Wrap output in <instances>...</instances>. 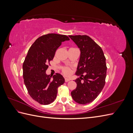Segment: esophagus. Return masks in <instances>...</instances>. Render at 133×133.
Returning <instances> with one entry per match:
<instances>
[{
	"label": "esophagus",
	"mask_w": 133,
	"mask_h": 133,
	"mask_svg": "<svg viewBox=\"0 0 133 133\" xmlns=\"http://www.w3.org/2000/svg\"><path fill=\"white\" fill-rule=\"evenodd\" d=\"M70 79H69V78H65V82H68L69 81H70Z\"/></svg>",
	"instance_id": "esophagus-1"
}]
</instances>
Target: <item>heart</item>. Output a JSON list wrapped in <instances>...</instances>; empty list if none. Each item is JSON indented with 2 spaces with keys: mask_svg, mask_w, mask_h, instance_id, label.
<instances>
[{
  "mask_svg": "<svg viewBox=\"0 0 133 133\" xmlns=\"http://www.w3.org/2000/svg\"><path fill=\"white\" fill-rule=\"evenodd\" d=\"M62 71L65 75H68L71 73V69L68 67H64L62 69Z\"/></svg>",
  "mask_w": 133,
  "mask_h": 133,
  "instance_id": "1",
  "label": "heart"
}]
</instances>
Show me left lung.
Wrapping results in <instances>:
<instances>
[{
  "label": "left lung",
  "instance_id": "1",
  "mask_svg": "<svg viewBox=\"0 0 133 133\" xmlns=\"http://www.w3.org/2000/svg\"><path fill=\"white\" fill-rule=\"evenodd\" d=\"M80 50V57L75 74L77 85L71 92L75 102L87 104L94 100L105 84L107 67L103 51L87 35H69ZM84 82H82L81 80Z\"/></svg>",
  "mask_w": 133,
  "mask_h": 133
}]
</instances>
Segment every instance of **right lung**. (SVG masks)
Wrapping results in <instances>:
<instances>
[{
	"instance_id": "add662e5",
	"label": "right lung",
	"mask_w": 133,
	"mask_h": 133,
	"mask_svg": "<svg viewBox=\"0 0 133 133\" xmlns=\"http://www.w3.org/2000/svg\"><path fill=\"white\" fill-rule=\"evenodd\" d=\"M69 40L65 35L45 34L36 40L28 50L23 65L24 82L30 96L39 104L53 102L58 87L65 82L61 74L56 73L51 79L45 72L62 43Z\"/></svg>"
}]
</instances>
